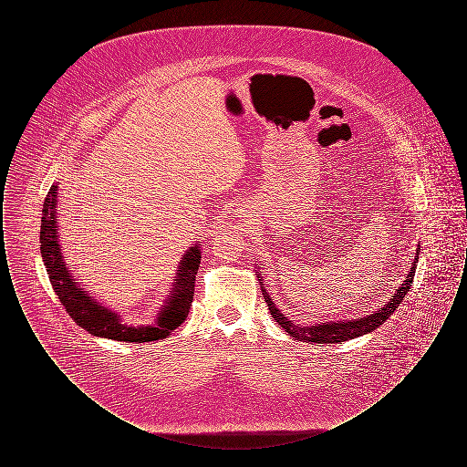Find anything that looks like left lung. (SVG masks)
Listing matches in <instances>:
<instances>
[{"mask_svg":"<svg viewBox=\"0 0 467 467\" xmlns=\"http://www.w3.org/2000/svg\"><path fill=\"white\" fill-rule=\"evenodd\" d=\"M419 254H420V248L417 250V257H415L413 265L410 267V273H408L404 284L400 285V289L396 290L392 299L385 306H381L377 313H371V315L362 317V318L345 320V322L343 320H339V322H326V324H315V326H299V324H294L285 315H282V311L275 306L273 299L269 297V294H267L265 287H261V290H263V296H265V301L267 303V308H269L271 317L294 339L306 341V343H339V341L354 339V337L362 336V334L373 333L377 327H379L396 311V308L402 303L404 296L408 294L410 285L413 284L415 269H417V263H419ZM255 273H257V278H261L257 269H255ZM261 285H265V284L261 282Z\"/></svg>","mask_w":467,"mask_h":467,"instance_id":"1","label":"left lung"}]
</instances>
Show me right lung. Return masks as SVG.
<instances>
[{
	"instance_id": "1",
	"label": "right lung",
	"mask_w": 467,
	"mask_h": 467,
	"mask_svg": "<svg viewBox=\"0 0 467 467\" xmlns=\"http://www.w3.org/2000/svg\"><path fill=\"white\" fill-rule=\"evenodd\" d=\"M57 183L48 189L42 210V225H40V252L44 257L48 280L52 289L57 294L61 305L67 315L92 336L109 337L126 343H147L168 337L171 331L187 318L189 308L192 305L194 282L200 269L201 246H189L178 265L175 284L170 290V297L166 299L161 313L157 315L154 326L134 327L122 324L120 317L107 306H101L96 299H92L89 292L84 289L71 275L65 263L59 234H57Z\"/></svg>"
}]
</instances>
